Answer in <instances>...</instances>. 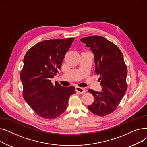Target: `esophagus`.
Returning a JSON list of instances; mask_svg holds the SVG:
<instances>
[{"mask_svg": "<svg viewBox=\"0 0 147 147\" xmlns=\"http://www.w3.org/2000/svg\"><path fill=\"white\" fill-rule=\"evenodd\" d=\"M76 89V91L77 92H78L79 94H83L84 93H85L86 92V90L84 88H80V87H76L75 88Z\"/></svg>", "mask_w": 147, "mask_h": 147, "instance_id": "esophagus-1", "label": "esophagus"}]
</instances>
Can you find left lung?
I'll return each mask as SVG.
<instances>
[{"instance_id": "8db88e82", "label": "left lung", "mask_w": 147, "mask_h": 147, "mask_svg": "<svg viewBox=\"0 0 147 147\" xmlns=\"http://www.w3.org/2000/svg\"><path fill=\"white\" fill-rule=\"evenodd\" d=\"M80 40L94 53L95 72L100 76L98 81L102 88V92L88 90L94 101L88 109L97 115L104 116L117 109L126 93L127 67L120 49L105 37L95 36Z\"/></svg>"}]
</instances>
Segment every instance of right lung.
Segmentation results:
<instances>
[{
  "mask_svg": "<svg viewBox=\"0 0 147 147\" xmlns=\"http://www.w3.org/2000/svg\"><path fill=\"white\" fill-rule=\"evenodd\" d=\"M73 38L52 39L34 45L26 53L20 79L23 97L40 117L53 119L66 110L69 97L75 93L73 86L64 87L51 79L58 72Z\"/></svg>",
  "mask_w": 147,
  "mask_h": 147,
  "instance_id": "obj_1",
  "label": "right lung"
}]
</instances>
